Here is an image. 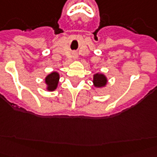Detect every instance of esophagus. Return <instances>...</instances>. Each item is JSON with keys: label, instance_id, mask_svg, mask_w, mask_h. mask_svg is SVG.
<instances>
[{"label": "esophagus", "instance_id": "esophagus-1", "mask_svg": "<svg viewBox=\"0 0 157 157\" xmlns=\"http://www.w3.org/2000/svg\"><path fill=\"white\" fill-rule=\"evenodd\" d=\"M73 58H74V59H76V58H77V54H76V53H73Z\"/></svg>", "mask_w": 157, "mask_h": 157}]
</instances>
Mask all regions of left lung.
<instances>
[{"instance_id":"1","label":"left lung","mask_w":157,"mask_h":157,"mask_svg":"<svg viewBox=\"0 0 157 157\" xmlns=\"http://www.w3.org/2000/svg\"><path fill=\"white\" fill-rule=\"evenodd\" d=\"M106 82L107 79L106 78L103 74H98L97 73L94 75V78H93V83H94V86L97 87H102V86H105L106 85Z\"/></svg>"}]
</instances>
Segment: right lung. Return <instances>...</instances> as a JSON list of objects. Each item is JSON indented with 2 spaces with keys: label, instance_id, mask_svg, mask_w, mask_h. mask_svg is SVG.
Wrapping results in <instances>:
<instances>
[{
  "label": "right lung",
  "instance_id": "add662e5",
  "mask_svg": "<svg viewBox=\"0 0 157 157\" xmlns=\"http://www.w3.org/2000/svg\"><path fill=\"white\" fill-rule=\"evenodd\" d=\"M59 79V75L58 72H52L46 78V83L47 85V90L53 91L57 88L58 83Z\"/></svg>",
  "mask_w": 157,
  "mask_h": 157
}]
</instances>
